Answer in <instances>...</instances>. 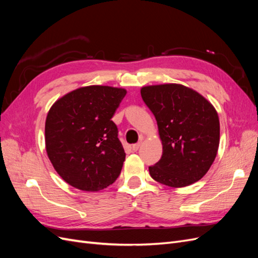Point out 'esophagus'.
Returning a JSON list of instances; mask_svg holds the SVG:
<instances>
[{
  "label": "esophagus",
  "mask_w": 258,
  "mask_h": 258,
  "mask_svg": "<svg viewBox=\"0 0 258 258\" xmlns=\"http://www.w3.org/2000/svg\"><path fill=\"white\" fill-rule=\"evenodd\" d=\"M141 144H142V142H141V141L138 142L137 144H134V145L131 146V150L134 151V152H137V151L139 150V148H140V146H141Z\"/></svg>",
  "instance_id": "obj_1"
}]
</instances>
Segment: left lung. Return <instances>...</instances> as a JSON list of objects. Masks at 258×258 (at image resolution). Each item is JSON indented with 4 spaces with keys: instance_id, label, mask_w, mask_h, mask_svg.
Here are the masks:
<instances>
[{
    "instance_id": "1",
    "label": "left lung",
    "mask_w": 258,
    "mask_h": 258,
    "mask_svg": "<svg viewBox=\"0 0 258 258\" xmlns=\"http://www.w3.org/2000/svg\"><path fill=\"white\" fill-rule=\"evenodd\" d=\"M141 96L154 114L162 156L148 168L160 184L174 188L204 177L220 145V119L204 96L181 84L144 86Z\"/></svg>"
}]
</instances>
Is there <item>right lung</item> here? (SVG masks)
I'll return each mask as SVG.
<instances>
[{"label": "right lung", "mask_w": 258, "mask_h": 258, "mask_svg": "<svg viewBox=\"0 0 258 258\" xmlns=\"http://www.w3.org/2000/svg\"><path fill=\"white\" fill-rule=\"evenodd\" d=\"M127 90L92 85L58 99L45 121V147L62 179L84 191H99L120 174L126 157L113 122Z\"/></svg>", "instance_id": "1"}]
</instances>
